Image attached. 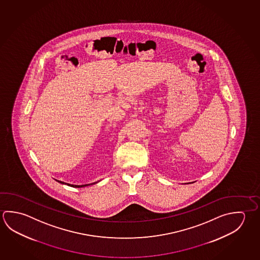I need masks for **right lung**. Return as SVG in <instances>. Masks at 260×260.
I'll list each match as a JSON object with an SVG mask.
<instances>
[{"label":"right lung","instance_id":"1","mask_svg":"<svg viewBox=\"0 0 260 260\" xmlns=\"http://www.w3.org/2000/svg\"><path fill=\"white\" fill-rule=\"evenodd\" d=\"M58 182H60V183H63L64 184V182H61V181H58ZM66 184V183H64ZM68 185H70V186H73L76 187V188H80V187H84V186H87V185H89V184H85V185H71V184H69V183H68Z\"/></svg>","mask_w":260,"mask_h":260}]
</instances>
